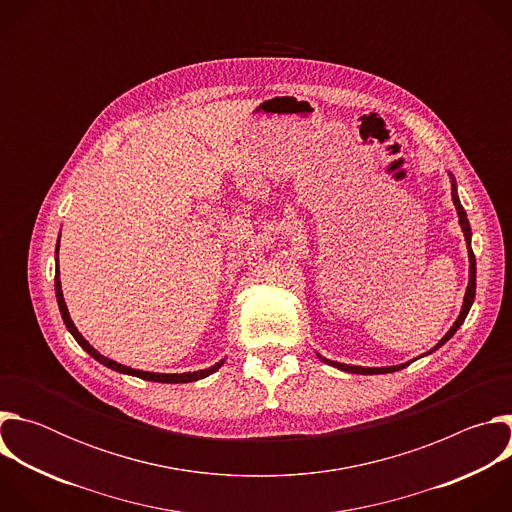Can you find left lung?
<instances>
[{"label": "left lung", "instance_id": "obj_1", "mask_svg": "<svg viewBox=\"0 0 512 512\" xmlns=\"http://www.w3.org/2000/svg\"><path fill=\"white\" fill-rule=\"evenodd\" d=\"M452 176V174H450ZM452 200L456 204V210H458V216H460V225H462V231H464V237H466V243H468V255H470V281H468V289H466V296H464V306H462V312L458 316V320L454 322V326L450 328V332L437 342L427 354H431L433 350H437L440 346H444L454 334L456 330L462 326V322L466 320L470 308H472V302H474V296H476V257H474V251L470 247V239H472V229H470V223H468V216H466V210L462 208L460 204V198H458V192H456V180L452 176ZM324 362L332 364V367L340 369V371H346V373H354V375H385V373H395V371H401L405 367H409V362L405 364H399V367H383V369H364V367H350V364H340V362H332V360H326L322 358Z\"/></svg>", "mask_w": 512, "mask_h": 512}]
</instances>
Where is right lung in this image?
<instances>
[{
    "label": "right lung",
    "instance_id": "right-lung-1",
    "mask_svg": "<svg viewBox=\"0 0 512 512\" xmlns=\"http://www.w3.org/2000/svg\"><path fill=\"white\" fill-rule=\"evenodd\" d=\"M56 253H58V247H56ZM56 263H58V255H56ZM54 287H56V300H58V308H60V314H62V320L68 328V332L75 336V340L95 358L99 360L101 364H105V367L117 371V373H125V375H133V377H139V379H145V381H154V383H192V381H198V379H204L208 375H212L214 371H218L223 367V360L216 362L214 367L210 369H204V371H196V373H184V375H160V373H145V371H135V369H129V367H123V364L111 360V358H105L103 354H99L83 336L81 332L75 328V324H72L70 316H68V310H66V304H64V298H62V287H60V273H58V267H56V275H54Z\"/></svg>",
    "mask_w": 512,
    "mask_h": 512
}]
</instances>
